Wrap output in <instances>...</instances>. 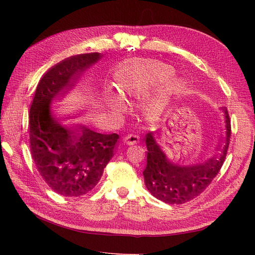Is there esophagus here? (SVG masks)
Listing matches in <instances>:
<instances>
[{"label": "esophagus", "mask_w": 255, "mask_h": 255, "mask_svg": "<svg viewBox=\"0 0 255 255\" xmlns=\"http://www.w3.org/2000/svg\"><path fill=\"white\" fill-rule=\"evenodd\" d=\"M123 142L128 145H133V144H136L137 142H139V137H138L137 135L129 134L123 138Z\"/></svg>", "instance_id": "34e87169"}]
</instances>
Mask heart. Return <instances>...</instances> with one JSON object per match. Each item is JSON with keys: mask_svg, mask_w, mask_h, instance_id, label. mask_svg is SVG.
<instances>
[{"mask_svg": "<svg viewBox=\"0 0 255 255\" xmlns=\"http://www.w3.org/2000/svg\"><path fill=\"white\" fill-rule=\"evenodd\" d=\"M175 75L174 69L158 61H146V63L128 65L120 68L115 75V88L120 95L142 97L165 85L161 99L165 100L172 96L179 95L183 91L185 85L180 79H172ZM106 100L114 112H121L125 109L122 98L112 90L106 91ZM160 101V100H159ZM158 100L146 102L144 110L152 114L156 111Z\"/></svg>", "mask_w": 255, "mask_h": 255, "instance_id": "b5f03b06", "label": "heart"}]
</instances>
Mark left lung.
<instances>
[{"mask_svg": "<svg viewBox=\"0 0 255 255\" xmlns=\"http://www.w3.org/2000/svg\"><path fill=\"white\" fill-rule=\"evenodd\" d=\"M225 135L219 155L202 164L181 165L168 157L155 135H145L146 166L143 170L144 184L151 195L168 204H183L199 196L217 175L225 161L231 137V122L226 107Z\"/></svg>", "mask_w": 255, "mask_h": 255, "instance_id": "left-lung-1", "label": "left lung"}]
</instances>
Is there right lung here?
<instances>
[{
    "label": "right lung",
    "mask_w": 255,
    "mask_h": 255,
    "mask_svg": "<svg viewBox=\"0 0 255 255\" xmlns=\"http://www.w3.org/2000/svg\"><path fill=\"white\" fill-rule=\"evenodd\" d=\"M101 57L89 53L60 61L42 76L30 105V153L45 183L64 197L84 196L95 188L119 138L71 121L53 103Z\"/></svg>",
    "instance_id": "obj_1"
}]
</instances>
